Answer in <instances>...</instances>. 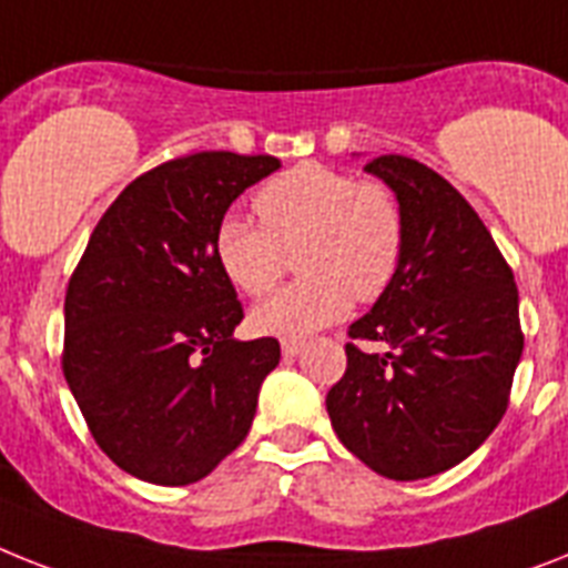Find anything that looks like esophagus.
<instances>
[{
    "label": "esophagus",
    "instance_id": "esophagus-1",
    "mask_svg": "<svg viewBox=\"0 0 568 568\" xmlns=\"http://www.w3.org/2000/svg\"><path fill=\"white\" fill-rule=\"evenodd\" d=\"M302 348H304V339H293V336H290V339H281V351H284V357H295V354H298Z\"/></svg>",
    "mask_w": 568,
    "mask_h": 568
}]
</instances>
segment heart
I'll use <instances>...</instances> for the list:
<instances>
[{
	"mask_svg": "<svg viewBox=\"0 0 568 568\" xmlns=\"http://www.w3.org/2000/svg\"><path fill=\"white\" fill-rule=\"evenodd\" d=\"M261 226L229 214L214 232V257L234 287L264 295L284 278L290 255L304 275L252 311L257 334L302 336L348 313L351 298L377 302L400 270L406 214L383 180L304 162L255 194Z\"/></svg>",
	"mask_w": 568,
	"mask_h": 568,
	"instance_id": "obj_1",
	"label": "heart"
}]
</instances>
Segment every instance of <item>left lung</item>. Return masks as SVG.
I'll list each match as a JSON object with an SVG mask.
<instances>
[{
    "label": "left lung",
    "mask_w": 568,
    "mask_h": 568,
    "mask_svg": "<svg viewBox=\"0 0 568 568\" xmlns=\"http://www.w3.org/2000/svg\"><path fill=\"white\" fill-rule=\"evenodd\" d=\"M365 171L395 189L406 250L392 287L348 327V368L327 392V415L374 473L426 479L464 462L503 420L526 342L519 293L481 217L442 173L397 153Z\"/></svg>",
    "instance_id": "left-lung-1"
}]
</instances>
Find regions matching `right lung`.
<instances>
[{
	"instance_id": "right-lung-1",
	"label": "right lung",
	"mask_w": 568,
	"mask_h": 568,
	"mask_svg": "<svg viewBox=\"0 0 568 568\" xmlns=\"http://www.w3.org/2000/svg\"><path fill=\"white\" fill-rule=\"evenodd\" d=\"M275 156L200 150L135 176L98 220L65 287L63 374L95 444L121 470L180 487L241 447L273 336L232 339L243 304L214 232Z\"/></svg>"
}]
</instances>
